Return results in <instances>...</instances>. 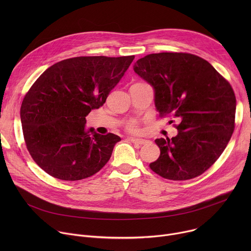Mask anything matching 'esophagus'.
<instances>
[{
	"instance_id": "1",
	"label": "esophagus",
	"mask_w": 251,
	"mask_h": 251,
	"mask_svg": "<svg viewBox=\"0 0 251 251\" xmlns=\"http://www.w3.org/2000/svg\"><path fill=\"white\" fill-rule=\"evenodd\" d=\"M131 141L133 143H135V144H139V145L148 144V143L150 142L149 140H146V139H136V138H131Z\"/></svg>"
}]
</instances>
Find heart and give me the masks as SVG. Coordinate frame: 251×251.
Segmentation results:
<instances>
[{"label": "heart", "mask_w": 251, "mask_h": 251, "mask_svg": "<svg viewBox=\"0 0 251 251\" xmlns=\"http://www.w3.org/2000/svg\"><path fill=\"white\" fill-rule=\"evenodd\" d=\"M125 130L130 134H139L141 132V121L138 119L130 120L125 126Z\"/></svg>", "instance_id": "obj_1"}]
</instances>
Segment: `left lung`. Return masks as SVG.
<instances>
[{"instance_id": "8db88e82", "label": "left lung", "mask_w": 251, "mask_h": 251, "mask_svg": "<svg viewBox=\"0 0 251 251\" xmlns=\"http://www.w3.org/2000/svg\"><path fill=\"white\" fill-rule=\"evenodd\" d=\"M134 71L155 89L161 117L178 130L156 139L160 157L150 169L162 177L186 181L203 174L223 154L235 127L236 99L230 83L205 59L187 52L151 53Z\"/></svg>"}]
</instances>
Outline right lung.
<instances>
[{"mask_svg": "<svg viewBox=\"0 0 251 251\" xmlns=\"http://www.w3.org/2000/svg\"><path fill=\"white\" fill-rule=\"evenodd\" d=\"M134 57L67 58L34 81L22 102L21 121L26 149L46 173L79 181L109 161L120 137L91 132L85 117L105 103Z\"/></svg>", "mask_w": 251, "mask_h": 251, "instance_id": "right-lung-1", "label": "right lung"}]
</instances>
